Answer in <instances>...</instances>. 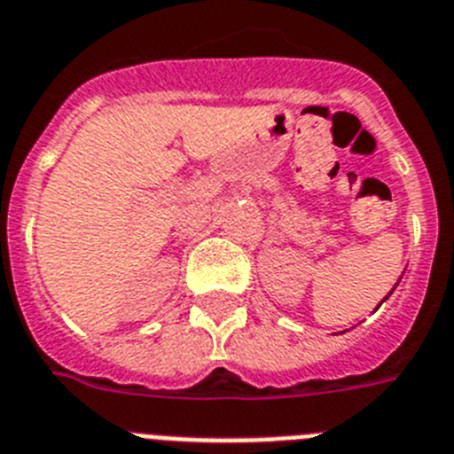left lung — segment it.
<instances>
[{
  "label": "left lung",
  "mask_w": 454,
  "mask_h": 454,
  "mask_svg": "<svg viewBox=\"0 0 454 454\" xmlns=\"http://www.w3.org/2000/svg\"><path fill=\"white\" fill-rule=\"evenodd\" d=\"M384 299H386V297H384Z\"/></svg>",
  "instance_id": "8db88e82"
}]
</instances>
